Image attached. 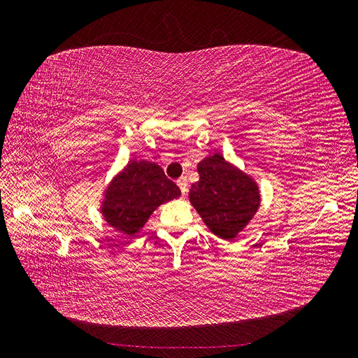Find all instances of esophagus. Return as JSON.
Wrapping results in <instances>:
<instances>
[{"label": "esophagus", "mask_w": 358, "mask_h": 358, "mask_svg": "<svg viewBox=\"0 0 358 358\" xmlns=\"http://www.w3.org/2000/svg\"><path fill=\"white\" fill-rule=\"evenodd\" d=\"M176 183H178V187L180 188L182 196H187V192H188V180L185 178H179Z\"/></svg>", "instance_id": "1"}]
</instances>
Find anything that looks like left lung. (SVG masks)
Segmentation results:
<instances>
[{
  "label": "left lung",
  "mask_w": 358,
  "mask_h": 358,
  "mask_svg": "<svg viewBox=\"0 0 358 358\" xmlns=\"http://www.w3.org/2000/svg\"><path fill=\"white\" fill-rule=\"evenodd\" d=\"M197 171L188 194L192 208L215 236L234 241L262 204L258 183L218 152L201 159Z\"/></svg>",
  "instance_id": "8db88e82"
}]
</instances>
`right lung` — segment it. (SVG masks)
I'll list each match as a JSON object with an SVG mask.
<instances>
[{
	"instance_id": "obj_1",
	"label": "right lung",
	"mask_w": 358,
	"mask_h": 358,
	"mask_svg": "<svg viewBox=\"0 0 358 358\" xmlns=\"http://www.w3.org/2000/svg\"><path fill=\"white\" fill-rule=\"evenodd\" d=\"M179 196V187L157 162L134 159L106 185L100 212L116 231L134 237L157 208Z\"/></svg>"
}]
</instances>
